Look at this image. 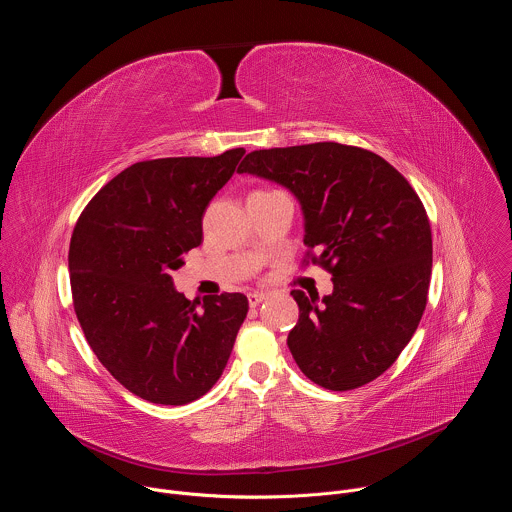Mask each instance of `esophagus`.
I'll use <instances>...</instances> for the list:
<instances>
[{"label": "esophagus", "mask_w": 512, "mask_h": 512, "mask_svg": "<svg viewBox=\"0 0 512 512\" xmlns=\"http://www.w3.org/2000/svg\"><path fill=\"white\" fill-rule=\"evenodd\" d=\"M247 298H249V306L255 308V306H259L261 302L267 300V294H263V291H251V294H249Z\"/></svg>", "instance_id": "34e87169"}]
</instances>
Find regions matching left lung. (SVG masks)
I'll use <instances>...</instances> for the list:
<instances>
[{"label":"left lung","mask_w":512,"mask_h":512,"mask_svg":"<svg viewBox=\"0 0 512 512\" xmlns=\"http://www.w3.org/2000/svg\"><path fill=\"white\" fill-rule=\"evenodd\" d=\"M237 172L296 196L304 245L332 273L322 300L291 291L300 318L287 346L300 371L330 391L383 375L427 302L431 229L415 190L381 156L334 141L251 152Z\"/></svg>","instance_id":"obj_1"}]
</instances>
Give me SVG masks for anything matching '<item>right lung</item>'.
I'll return each mask as SVG.
<instances>
[{"mask_svg": "<svg viewBox=\"0 0 512 512\" xmlns=\"http://www.w3.org/2000/svg\"><path fill=\"white\" fill-rule=\"evenodd\" d=\"M245 156L137 162L103 186L70 239L72 300L89 346L133 395L186 405L223 375L243 294L186 300L172 271L202 243V216Z\"/></svg>", "mask_w": 512, "mask_h": 512, "instance_id": "1", "label": "right lung"}]
</instances>
